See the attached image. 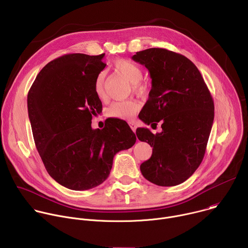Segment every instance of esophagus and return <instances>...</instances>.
Instances as JSON below:
<instances>
[{"label": "esophagus", "instance_id": "obj_1", "mask_svg": "<svg viewBox=\"0 0 248 248\" xmlns=\"http://www.w3.org/2000/svg\"><path fill=\"white\" fill-rule=\"evenodd\" d=\"M128 124H129L130 128L132 129V131H134V132H135V130H136V127H137L136 124H135L134 122H129V123H128Z\"/></svg>", "mask_w": 248, "mask_h": 248}]
</instances>
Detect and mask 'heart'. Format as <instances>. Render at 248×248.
Returning <instances> with one entry per match:
<instances>
[{"mask_svg": "<svg viewBox=\"0 0 248 248\" xmlns=\"http://www.w3.org/2000/svg\"><path fill=\"white\" fill-rule=\"evenodd\" d=\"M114 67L119 74L124 77L129 82H131L132 90L137 94H143L147 91V84L142 80L143 72L137 63L125 60L120 59L114 62ZM94 92L96 96L102 100L106 99L105 89V75L100 73L94 81ZM139 109V104L134 100H123L116 101L111 104L107 110V115L111 118L130 121L133 120L135 114Z\"/></svg>", "mask_w": 248, "mask_h": 248, "instance_id": "heart-1", "label": "heart"}]
</instances>
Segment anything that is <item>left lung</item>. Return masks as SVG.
I'll list each match as a JSON object with an SVG mask.
<instances>
[{
  "mask_svg": "<svg viewBox=\"0 0 248 248\" xmlns=\"http://www.w3.org/2000/svg\"><path fill=\"white\" fill-rule=\"evenodd\" d=\"M152 78L149 99L139 114L147 124L160 122L162 131L137 128L139 140L153 147L140 165L144 178L160 186L183 184L201 164L214 121V102L196 65L186 57L162 48L132 56Z\"/></svg>",
  "mask_w": 248,
  "mask_h": 248,
  "instance_id": "left-lung-1",
  "label": "left lung"
}]
</instances>
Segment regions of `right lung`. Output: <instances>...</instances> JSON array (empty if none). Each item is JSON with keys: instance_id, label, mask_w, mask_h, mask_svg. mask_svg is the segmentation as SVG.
<instances>
[{"instance_id": "right-lung-1", "label": "right lung", "mask_w": 248, "mask_h": 248, "mask_svg": "<svg viewBox=\"0 0 248 248\" xmlns=\"http://www.w3.org/2000/svg\"><path fill=\"white\" fill-rule=\"evenodd\" d=\"M105 54H67L48 62L27 95L35 145L52 178L73 190H87L107 180L114 156L136 141L122 120L93 129L91 120L102 111L94 92L105 68Z\"/></svg>"}]
</instances>
